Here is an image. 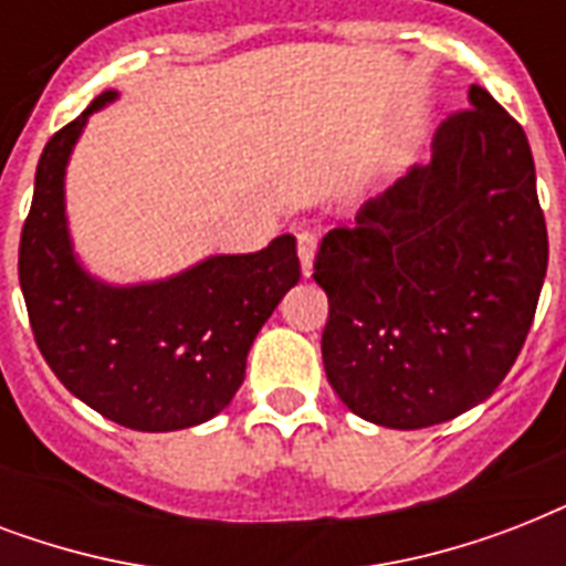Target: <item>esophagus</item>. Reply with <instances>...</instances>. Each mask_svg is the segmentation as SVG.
Segmentation results:
<instances>
[{"label":"esophagus","instance_id":"esophagus-1","mask_svg":"<svg viewBox=\"0 0 566 566\" xmlns=\"http://www.w3.org/2000/svg\"><path fill=\"white\" fill-rule=\"evenodd\" d=\"M296 252H300L302 275H311V270H314V255H317V238L308 234V231H302L300 238H296Z\"/></svg>","mask_w":566,"mask_h":566}]
</instances>
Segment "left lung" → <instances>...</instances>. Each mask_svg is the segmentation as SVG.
Here are the masks:
<instances>
[{"instance_id":"left-lung-1","label":"left lung","mask_w":566,"mask_h":566,"mask_svg":"<svg viewBox=\"0 0 566 566\" xmlns=\"http://www.w3.org/2000/svg\"><path fill=\"white\" fill-rule=\"evenodd\" d=\"M355 229L328 231L314 282L328 296V385L361 420L426 429L509 376L546 279V222L526 132L473 84Z\"/></svg>"}]
</instances>
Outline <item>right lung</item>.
Listing matches in <instances>:
<instances>
[{
    "mask_svg": "<svg viewBox=\"0 0 566 566\" xmlns=\"http://www.w3.org/2000/svg\"><path fill=\"white\" fill-rule=\"evenodd\" d=\"M105 91L46 144L20 240V287L31 332L61 385L135 431L208 422L247 376V355L284 293L300 282L296 238L249 255H208L153 282L114 284L75 252L66 167Z\"/></svg>",
    "mask_w": 566,
    "mask_h": 566,
    "instance_id": "right-lung-1",
    "label": "right lung"
}]
</instances>
